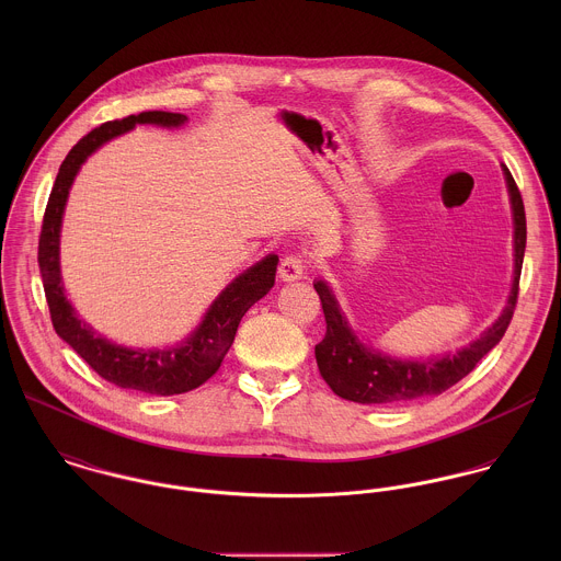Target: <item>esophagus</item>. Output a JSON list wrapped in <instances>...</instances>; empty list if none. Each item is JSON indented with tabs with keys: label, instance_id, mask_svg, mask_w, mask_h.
Returning <instances> with one entry per match:
<instances>
[{
	"label": "esophagus",
	"instance_id": "1",
	"mask_svg": "<svg viewBox=\"0 0 561 561\" xmlns=\"http://www.w3.org/2000/svg\"><path fill=\"white\" fill-rule=\"evenodd\" d=\"M305 270H307V263L305 259L296 256V254H289L280 261L278 265V276L285 280V283H291V280H298L305 276Z\"/></svg>",
	"mask_w": 561,
	"mask_h": 561
}]
</instances>
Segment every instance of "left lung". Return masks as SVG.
Masks as SVG:
<instances>
[{
    "instance_id": "obj_1",
    "label": "left lung",
    "mask_w": 561,
    "mask_h": 561,
    "mask_svg": "<svg viewBox=\"0 0 561 561\" xmlns=\"http://www.w3.org/2000/svg\"><path fill=\"white\" fill-rule=\"evenodd\" d=\"M503 174L507 181L514 214V280L501 318L471 345L458 350L456 354L430 360H400L387 356L374 347L363 345L356 339V334L347 325V320L343 318L328 283H313L325 318V336L316 345V358L321 378L339 398L367 405H398L405 401L440 396L443 391L460 382L465 376H469L481 358L503 339L516 309L527 243L525 205L518 185L507 165H503Z\"/></svg>"
}]
</instances>
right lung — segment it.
<instances>
[{"instance_id":"1","label":"right lung","mask_w":561,"mask_h":561,"mask_svg":"<svg viewBox=\"0 0 561 561\" xmlns=\"http://www.w3.org/2000/svg\"><path fill=\"white\" fill-rule=\"evenodd\" d=\"M187 121L185 114L174 112H142L123 121H110L92 129L69 151L62 161L56 183L51 187L43 229L38 240V267L43 276L45 298L49 305L51 323L60 339H65L81 358L107 382L149 396H179L198 389L222 365L233 345L238 325L245 311L261 300L276 276L278 256L267 254L250 270L240 274L209 307L201 325L176 347L168 350H131L96 334L85 321L76 316V309L65 296L60 278V227L69 198V190L81 168L101 145L134 129L138 123L179 127Z\"/></svg>"}]
</instances>
